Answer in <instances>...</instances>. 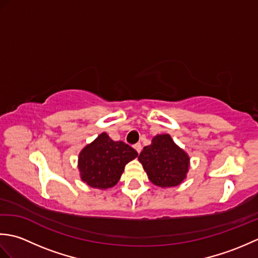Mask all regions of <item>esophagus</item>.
Wrapping results in <instances>:
<instances>
[{
    "label": "esophagus",
    "mask_w": 258,
    "mask_h": 258,
    "mask_svg": "<svg viewBox=\"0 0 258 258\" xmlns=\"http://www.w3.org/2000/svg\"><path fill=\"white\" fill-rule=\"evenodd\" d=\"M134 149H135L136 151H138V153L140 154L141 151H142V144H141V143H136V144L134 145Z\"/></svg>",
    "instance_id": "1"
}]
</instances>
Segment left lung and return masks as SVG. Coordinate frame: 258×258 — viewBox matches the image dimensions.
Instances as JSON below:
<instances>
[{"mask_svg":"<svg viewBox=\"0 0 258 258\" xmlns=\"http://www.w3.org/2000/svg\"><path fill=\"white\" fill-rule=\"evenodd\" d=\"M150 180L161 187H172L183 182L188 171L189 157L174 143L168 134L156 135L139 156Z\"/></svg>","mask_w":258,"mask_h":258,"instance_id":"left-lung-1","label":"left lung"}]
</instances>
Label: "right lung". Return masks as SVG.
Wrapping results in <instances>:
<instances>
[{"label": "right lung", "mask_w": 258, "mask_h": 258, "mask_svg": "<svg viewBox=\"0 0 258 258\" xmlns=\"http://www.w3.org/2000/svg\"><path fill=\"white\" fill-rule=\"evenodd\" d=\"M138 155L133 147L102 133L80 153L81 178L91 187H112L119 180L126 164Z\"/></svg>", "instance_id": "obj_1"}]
</instances>
